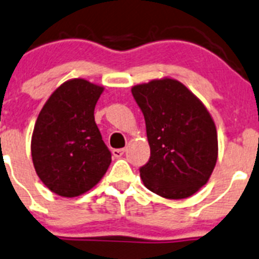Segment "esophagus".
I'll use <instances>...</instances> for the list:
<instances>
[{"mask_svg":"<svg viewBox=\"0 0 259 259\" xmlns=\"http://www.w3.org/2000/svg\"><path fill=\"white\" fill-rule=\"evenodd\" d=\"M112 154L114 157H120L123 154H124V149H114L112 151Z\"/></svg>","mask_w":259,"mask_h":259,"instance_id":"1","label":"esophagus"}]
</instances>
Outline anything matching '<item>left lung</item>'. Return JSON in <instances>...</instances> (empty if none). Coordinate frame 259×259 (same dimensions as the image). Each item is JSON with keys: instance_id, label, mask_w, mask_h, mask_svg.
<instances>
[{"instance_id": "1", "label": "left lung", "mask_w": 259, "mask_h": 259, "mask_svg": "<svg viewBox=\"0 0 259 259\" xmlns=\"http://www.w3.org/2000/svg\"><path fill=\"white\" fill-rule=\"evenodd\" d=\"M142 110L150 159L140 168L145 187L169 199L191 197L205 186L218 160V132L201 100L174 78L132 88Z\"/></svg>"}]
</instances>
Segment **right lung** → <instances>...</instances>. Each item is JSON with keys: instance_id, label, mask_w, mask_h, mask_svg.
<instances>
[{"instance_id": "right-lung-1", "label": "right lung", "mask_w": 259, "mask_h": 259, "mask_svg": "<svg viewBox=\"0 0 259 259\" xmlns=\"http://www.w3.org/2000/svg\"><path fill=\"white\" fill-rule=\"evenodd\" d=\"M104 88L72 78L53 91L41 108L31 136L36 174L53 193L76 197L104 177L112 154L95 123Z\"/></svg>"}]
</instances>
